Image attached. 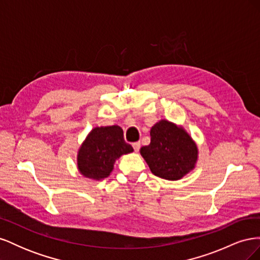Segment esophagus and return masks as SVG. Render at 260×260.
Returning a JSON list of instances; mask_svg holds the SVG:
<instances>
[{"instance_id": "esophagus-1", "label": "esophagus", "mask_w": 260, "mask_h": 260, "mask_svg": "<svg viewBox=\"0 0 260 260\" xmlns=\"http://www.w3.org/2000/svg\"><path fill=\"white\" fill-rule=\"evenodd\" d=\"M133 149H135V152H139L140 151V147H141V143L140 142H135L132 144Z\"/></svg>"}]
</instances>
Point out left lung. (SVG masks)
Instances as JSON below:
<instances>
[{
    "instance_id": "obj_1",
    "label": "left lung",
    "mask_w": 260,
    "mask_h": 260,
    "mask_svg": "<svg viewBox=\"0 0 260 260\" xmlns=\"http://www.w3.org/2000/svg\"><path fill=\"white\" fill-rule=\"evenodd\" d=\"M140 153L155 176L172 181L191 171L198 159V147L191 137L167 120L153 125L151 143Z\"/></svg>"
}]
</instances>
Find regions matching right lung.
Wrapping results in <instances>:
<instances>
[{
    "label": "right lung",
    "instance_id": "add662e5",
    "mask_svg": "<svg viewBox=\"0 0 260 260\" xmlns=\"http://www.w3.org/2000/svg\"><path fill=\"white\" fill-rule=\"evenodd\" d=\"M131 152L133 148L125 143L119 125L94 128L78 153V168L84 177L104 179L112 172L115 160Z\"/></svg>",
    "mask_w": 260,
    "mask_h": 260
}]
</instances>
